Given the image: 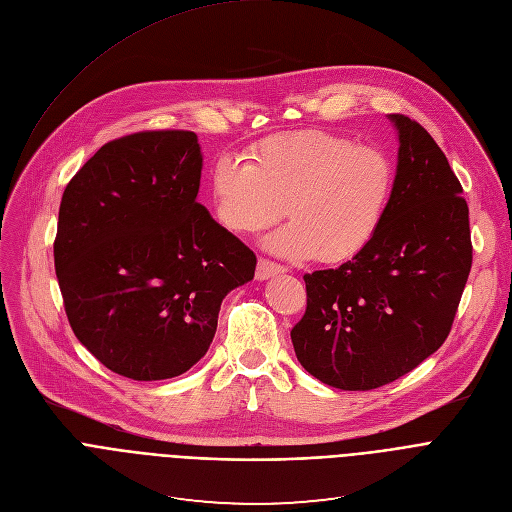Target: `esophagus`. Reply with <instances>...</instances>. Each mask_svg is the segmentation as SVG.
I'll list each match as a JSON object with an SVG mask.
<instances>
[{"label": "esophagus", "mask_w": 512, "mask_h": 512, "mask_svg": "<svg viewBox=\"0 0 512 512\" xmlns=\"http://www.w3.org/2000/svg\"><path fill=\"white\" fill-rule=\"evenodd\" d=\"M284 267L282 265H278V263H274V261H269V259H259L257 261V271H255V278L259 280V282H263V280H269V278H274V276H278V274H284Z\"/></svg>", "instance_id": "34e87169"}]
</instances>
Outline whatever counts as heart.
Segmentation results:
<instances>
[{"mask_svg": "<svg viewBox=\"0 0 512 512\" xmlns=\"http://www.w3.org/2000/svg\"><path fill=\"white\" fill-rule=\"evenodd\" d=\"M391 158L372 146L325 131H298L251 148L249 162L222 156L210 177L218 222L236 234H255L292 218L265 238L284 259L319 257L344 263L377 236L391 203Z\"/></svg>", "mask_w": 512, "mask_h": 512, "instance_id": "obj_1", "label": "heart"}]
</instances>
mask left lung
Masks as SVG:
<instances>
[{"mask_svg":"<svg viewBox=\"0 0 512 512\" xmlns=\"http://www.w3.org/2000/svg\"><path fill=\"white\" fill-rule=\"evenodd\" d=\"M395 187L372 243L337 269L306 274V313L290 331L298 362L321 383L370 391L393 383L451 331L471 269L469 210L432 135L405 115Z\"/></svg>","mask_w":512,"mask_h":512,"instance_id":"obj_1","label":"left lung"}]
</instances>
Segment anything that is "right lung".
Returning a JSON list of instances; mask_svg holds the SVG:
<instances>
[{
	"mask_svg": "<svg viewBox=\"0 0 512 512\" xmlns=\"http://www.w3.org/2000/svg\"><path fill=\"white\" fill-rule=\"evenodd\" d=\"M193 131H142L102 146L65 187L55 271L80 344L133 381L206 356L224 296L257 257L197 203Z\"/></svg>",
	"mask_w": 512,
	"mask_h": 512,
	"instance_id": "obj_1",
	"label": "right lung"
}]
</instances>
